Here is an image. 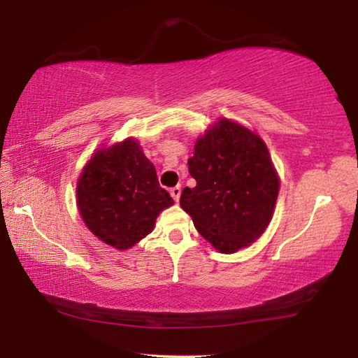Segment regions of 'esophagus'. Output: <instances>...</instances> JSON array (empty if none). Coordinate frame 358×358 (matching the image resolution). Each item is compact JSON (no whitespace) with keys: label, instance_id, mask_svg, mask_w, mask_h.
Here are the masks:
<instances>
[{"label":"esophagus","instance_id":"1","mask_svg":"<svg viewBox=\"0 0 358 358\" xmlns=\"http://www.w3.org/2000/svg\"><path fill=\"white\" fill-rule=\"evenodd\" d=\"M171 196L175 202H178L180 196H181V186H173L171 189Z\"/></svg>","mask_w":358,"mask_h":358}]
</instances>
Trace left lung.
<instances>
[{
	"instance_id": "obj_1",
	"label": "left lung",
	"mask_w": 358,
	"mask_h": 358,
	"mask_svg": "<svg viewBox=\"0 0 358 358\" xmlns=\"http://www.w3.org/2000/svg\"><path fill=\"white\" fill-rule=\"evenodd\" d=\"M196 187H185L180 205L199 234L222 254L254 243L275 213L280 177L256 132L220 118L199 136L187 161Z\"/></svg>"
}]
</instances>
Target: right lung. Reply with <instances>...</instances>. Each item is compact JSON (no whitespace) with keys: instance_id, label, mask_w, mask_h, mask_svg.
I'll return each instance as SVG.
<instances>
[{"instance_id":"1","label":"right lung","mask_w":358,"mask_h":358,"mask_svg":"<svg viewBox=\"0 0 358 358\" xmlns=\"http://www.w3.org/2000/svg\"><path fill=\"white\" fill-rule=\"evenodd\" d=\"M77 208L102 243L124 251L153 232L156 217L173 205L136 138L98 148L77 180Z\"/></svg>"}]
</instances>
